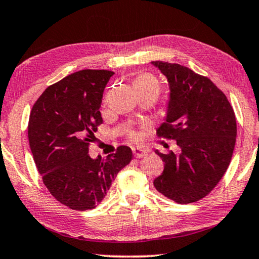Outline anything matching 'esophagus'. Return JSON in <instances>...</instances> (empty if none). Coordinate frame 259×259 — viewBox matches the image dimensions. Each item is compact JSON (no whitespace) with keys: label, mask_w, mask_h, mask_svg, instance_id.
I'll return each mask as SVG.
<instances>
[{"label":"esophagus","mask_w":259,"mask_h":259,"mask_svg":"<svg viewBox=\"0 0 259 259\" xmlns=\"http://www.w3.org/2000/svg\"><path fill=\"white\" fill-rule=\"evenodd\" d=\"M133 152H134V156L136 158H142V157H144V156L148 155V150H144V149H141V148H135Z\"/></svg>","instance_id":"1"}]
</instances>
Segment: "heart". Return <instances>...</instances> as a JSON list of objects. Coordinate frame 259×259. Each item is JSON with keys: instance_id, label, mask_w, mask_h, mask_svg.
<instances>
[{"instance_id": "1", "label": "heart", "mask_w": 259, "mask_h": 259, "mask_svg": "<svg viewBox=\"0 0 259 259\" xmlns=\"http://www.w3.org/2000/svg\"><path fill=\"white\" fill-rule=\"evenodd\" d=\"M134 87L136 90H141V89H157V90H159L158 81L150 74H142L140 76H137L134 81ZM129 136L133 141H136L138 138V135L136 133H134V131H131V133L129 134Z\"/></svg>"}]
</instances>
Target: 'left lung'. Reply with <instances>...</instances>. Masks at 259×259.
Here are the masks:
<instances>
[{
	"label": "left lung",
	"mask_w": 259,
	"mask_h": 259,
	"mask_svg": "<svg viewBox=\"0 0 259 259\" xmlns=\"http://www.w3.org/2000/svg\"><path fill=\"white\" fill-rule=\"evenodd\" d=\"M167 78L170 100L159 137L175 140L181 154L155 152L164 162L156 190L178 204L209 195L230 164L237 136L234 109L205 76L177 63L151 62Z\"/></svg>",
	"instance_id": "obj_1"
}]
</instances>
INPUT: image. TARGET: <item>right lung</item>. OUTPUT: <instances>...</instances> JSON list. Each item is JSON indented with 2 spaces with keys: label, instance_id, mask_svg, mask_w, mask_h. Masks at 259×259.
<instances>
[{
  "label": "right lung",
  "instance_id": "right-lung-1",
  "mask_svg": "<svg viewBox=\"0 0 259 259\" xmlns=\"http://www.w3.org/2000/svg\"><path fill=\"white\" fill-rule=\"evenodd\" d=\"M114 71H76L49 85L31 109L28 138L35 164L50 194L72 210L96 207L133 151L126 145L92 158L89 145L102 124L100 107Z\"/></svg>",
  "mask_w": 259,
  "mask_h": 259
}]
</instances>
